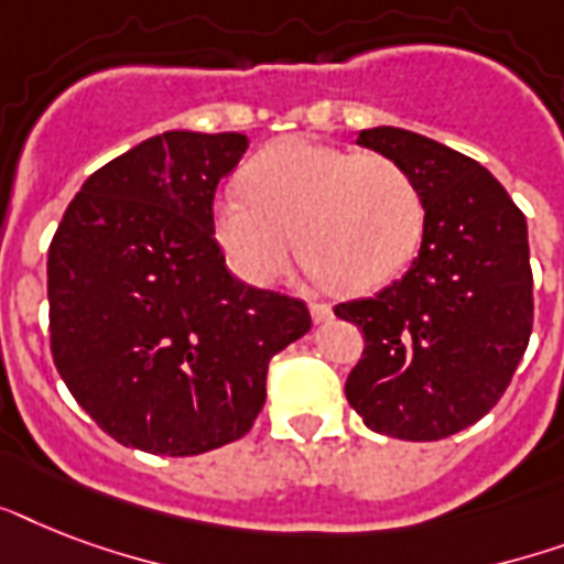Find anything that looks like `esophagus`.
I'll use <instances>...</instances> for the list:
<instances>
[{
    "label": "esophagus",
    "instance_id": "1",
    "mask_svg": "<svg viewBox=\"0 0 564 564\" xmlns=\"http://www.w3.org/2000/svg\"><path fill=\"white\" fill-rule=\"evenodd\" d=\"M310 316H313L316 325H325V322L334 318V310L327 307V304H322V301H310Z\"/></svg>",
    "mask_w": 564,
    "mask_h": 564
}]
</instances>
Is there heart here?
<instances>
[{
  "mask_svg": "<svg viewBox=\"0 0 564 564\" xmlns=\"http://www.w3.org/2000/svg\"><path fill=\"white\" fill-rule=\"evenodd\" d=\"M246 189L216 195L213 239L246 283L281 278L295 254L336 292H371L403 272L419 248L424 204L386 154L286 137L246 170Z\"/></svg>",
  "mask_w": 564,
  "mask_h": 564,
  "instance_id": "1",
  "label": "heart"
}]
</instances>
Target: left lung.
<instances>
[{"label": "left lung", "mask_w": 564, "mask_h": 564, "mask_svg": "<svg viewBox=\"0 0 564 564\" xmlns=\"http://www.w3.org/2000/svg\"><path fill=\"white\" fill-rule=\"evenodd\" d=\"M357 145L410 172L424 234L401 281L334 307L366 336L345 394L375 433L436 442L480 421L524 357L533 330L527 219L486 166L430 137L377 126Z\"/></svg>", "instance_id": "left-lung-1"}]
</instances>
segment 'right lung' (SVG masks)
I'll return each mask as SVG.
<instances>
[{
    "label": "right lung",
    "instance_id": "1",
    "mask_svg": "<svg viewBox=\"0 0 564 564\" xmlns=\"http://www.w3.org/2000/svg\"><path fill=\"white\" fill-rule=\"evenodd\" d=\"M248 152L237 131H163L84 181L48 246L57 375L119 445L195 456L237 442L274 354L310 330L304 301L237 281L213 195Z\"/></svg>",
    "mask_w": 564,
    "mask_h": 564
}]
</instances>
